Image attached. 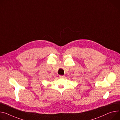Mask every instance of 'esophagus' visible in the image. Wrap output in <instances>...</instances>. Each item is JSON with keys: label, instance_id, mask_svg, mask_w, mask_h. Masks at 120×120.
Masks as SVG:
<instances>
[{"label": "esophagus", "instance_id": "1", "mask_svg": "<svg viewBox=\"0 0 120 120\" xmlns=\"http://www.w3.org/2000/svg\"><path fill=\"white\" fill-rule=\"evenodd\" d=\"M59 77H60V78H62L64 77V75H60Z\"/></svg>", "mask_w": 120, "mask_h": 120}]
</instances>
